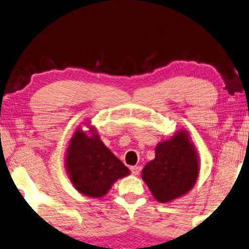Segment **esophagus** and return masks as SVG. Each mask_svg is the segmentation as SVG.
Instances as JSON below:
<instances>
[{"instance_id": "esophagus-1", "label": "esophagus", "mask_w": 249, "mask_h": 249, "mask_svg": "<svg viewBox=\"0 0 249 249\" xmlns=\"http://www.w3.org/2000/svg\"><path fill=\"white\" fill-rule=\"evenodd\" d=\"M130 170H131V174H132V175L137 176V175H139L141 168H140L139 166H133V167L130 168Z\"/></svg>"}]
</instances>
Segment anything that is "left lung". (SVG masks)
<instances>
[{"instance_id":"left-lung-1","label":"left lung","mask_w":249,"mask_h":249,"mask_svg":"<svg viewBox=\"0 0 249 249\" xmlns=\"http://www.w3.org/2000/svg\"><path fill=\"white\" fill-rule=\"evenodd\" d=\"M199 174L198 156L185 130L156 147V157L142 170V179L154 197L168 202L193 188Z\"/></svg>"}]
</instances>
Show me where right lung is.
I'll return each instance as SVG.
<instances>
[{
  "label": "right lung",
  "mask_w": 249,
  "mask_h": 249,
  "mask_svg": "<svg viewBox=\"0 0 249 249\" xmlns=\"http://www.w3.org/2000/svg\"><path fill=\"white\" fill-rule=\"evenodd\" d=\"M92 136L76 130L67 151V170L75 189L89 197L100 198L112 183L130 174L127 167L100 140L93 128Z\"/></svg>",
  "instance_id": "obj_1"
}]
</instances>
